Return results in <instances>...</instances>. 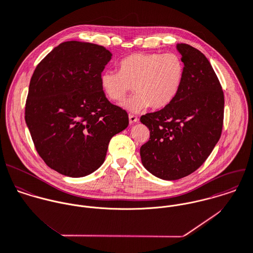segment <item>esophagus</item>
<instances>
[{
    "instance_id": "esophagus-1",
    "label": "esophagus",
    "mask_w": 253,
    "mask_h": 253,
    "mask_svg": "<svg viewBox=\"0 0 253 253\" xmlns=\"http://www.w3.org/2000/svg\"><path fill=\"white\" fill-rule=\"evenodd\" d=\"M128 120H129V124H130V125H132V124L138 122V118H137L136 116H134V115H129V116H128Z\"/></svg>"
}]
</instances>
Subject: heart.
<instances>
[{"instance_id": "1", "label": "heart", "mask_w": 253, "mask_h": 253, "mask_svg": "<svg viewBox=\"0 0 253 253\" xmlns=\"http://www.w3.org/2000/svg\"><path fill=\"white\" fill-rule=\"evenodd\" d=\"M183 64L173 53H133L119 64V72L105 71L100 84L107 97L121 104L131 91L136 94L124 106L133 113L150 106L161 109L176 95L183 78Z\"/></svg>"}]
</instances>
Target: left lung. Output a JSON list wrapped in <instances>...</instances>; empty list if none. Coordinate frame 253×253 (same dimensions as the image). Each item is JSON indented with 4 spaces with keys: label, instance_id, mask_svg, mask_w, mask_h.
Here are the masks:
<instances>
[{
    "label": "left lung",
    "instance_id": "8db88e82",
    "mask_svg": "<svg viewBox=\"0 0 253 253\" xmlns=\"http://www.w3.org/2000/svg\"><path fill=\"white\" fill-rule=\"evenodd\" d=\"M184 64L174 98L162 110L140 118L150 131L140 148L142 164L166 180L184 177L199 168L220 139L224 92L207 58L190 45L176 44Z\"/></svg>",
    "mask_w": 253,
    "mask_h": 253
}]
</instances>
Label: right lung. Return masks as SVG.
<instances>
[{"instance_id": "right-lung-1", "label": "right lung", "mask_w": 253, "mask_h": 253, "mask_svg": "<svg viewBox=\"0 0 253 253\" xmlns=\"http://www.w3.org/2000/svg\"><path fill=\"white\" fill-rule=\"evenodd\" d=\"M112 54L103 46L68 41L36 67L25 103V122L42 160L58 172L84 176L99 168L111 138L128 126L100 77Z\"/></svg>"}]
</instances>
